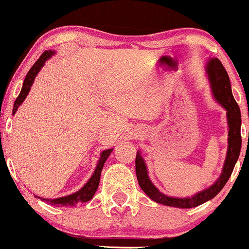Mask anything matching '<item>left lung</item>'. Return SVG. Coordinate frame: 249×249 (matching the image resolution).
I'll return each instance as SVG.
<instances>
[{"label": "left lung", "mask_w": 249, "mask_h": 249, "mask_svg": "<svg viewBox=\"0 0 249 249\" xmlns=\"http://www.w3.org/2000/svg\"><path fill=\"white\" fill-rule=\"evenodd\" d=\"M208 78L211 81L213 96L221 107H224L227 111V121L230 131H228V150L226 157L224 168L220 178L216 182L206 190L201 191L192 198H172L162 194L154 185L151 182L147 176V168L145 165L141 153L137 152L136 156V174L138 179L139 186L142 190L150 196L153 201L158 204L166 205V206L178 207V208H192L204 204L208 200L213 199L218 194L226 182L230 179L232 174L235 162L238 161L240 150H241V113L238 103L234 99L232 89H231L230 77L227 71L225 70L224 65L218 58H211L207 64Z\"/></svg>", "instance_id": "1"}]
</instances>
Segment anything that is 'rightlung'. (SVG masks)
<instances>
[{
  "mask_svg": "<svg viewBox=\"0 0 249 249\" xmlns=\"http://www.w3.org/2000/svg\"><path fill=\"white\" fill-rule=\"evenodd\" d=\"M51 55H53V51H51V50L44 51V53L41 55V57L37 59L35 64L31 67V69L28 71L27 76H25V79L23 82V87H22L21 92H19L18 97H17L16 101H15V104H14L13 115H15L17 108H18L19 105L23 103L25 97L28 96L31 85H33L34 81H35V77L37 76V73H38V71L41 70V68L44 65L45 61H47V59H49ZM111 152H112V150H111V148L110 150L103 151L101 154V159H99L98 164H97V167H96L95 172H93V174H92V177L89 179V181L84 185V187L81 188L78 192L70 194V196H62V198H57V199H44V198H41V199L43 200V201H48L50 205H53V206H75V205L78 204L79 201L87 202V201H89V200H91L92 199L93 194L96 193L97 188H98L99 180H101V173H102L103 166H104V162L107 161V157L110 156ZM35 196L36 198H38L37 196Z\"/></svg>",
  "mask_w": 249,
  "mask_h": 249,
  "instance_id": "obj_1",
  "label": "right lung"
}]
</instances>
